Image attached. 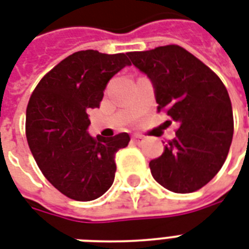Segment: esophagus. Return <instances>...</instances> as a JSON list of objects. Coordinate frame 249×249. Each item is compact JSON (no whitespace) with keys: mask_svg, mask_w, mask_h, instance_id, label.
Here are the masks:
<instances>
[{"mask_svg":"<svg viewBox=\"0 0 249 249\" xmlns=\"http://www.w3.org/2000/svg\"><path fill=\"white\" fill-rule=\"evenodd\" d=\"M133 142H136V143H142L143 142V138L141 136H134L133 137Z\"/></svg>","mask_w":249,"mask_h":249,"instance_id":"esophagus-1","label":"esophagus"}]
</instances>
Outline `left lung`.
Returning <instances> with one entry per match:
<instances>
[{"instance_id":"1","label":"left lung","mask_w":249,"mask_h":249,"mask_svg":"<svg viewBox=\"0 0 249 249\" xmlns=\"http://www.w3.org/2000/svg\"><path fill=\"white\" fill-rule=\"evenodd\" d=\"M154 87L158 109L179 123L176 138L149 163L151 175L175 193L200 189L225 163L234 134L229 92L214 71L179 45L129 52Z\"/></svg>"}]
</instances>
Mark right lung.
Segmentation results:
<instances>
[{"label": "right lung", "instance_id": "right-lung-1", "mask_svg": "<svg viewBox=\"0 0 249 249\" xmlns=\"http://www.w3.org/2000/svg\"><path fill=\"white\" fill-rule=\"evenodd\" d=\"M129 65L124 53L79 51L44 75L30 98V150L49 183L71 200H95L115 180V155L130 137L128 133L91 137L87 111L99 107L109 79Z\"/></svg>", "mask_w": 249, "mask_h": 249}]
</instances>
